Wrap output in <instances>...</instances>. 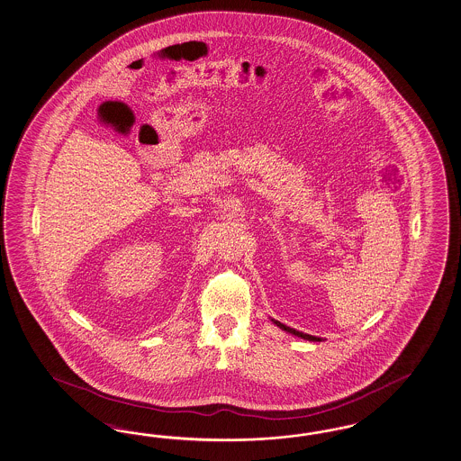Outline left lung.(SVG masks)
Here are the masks:
<instances>
[{"label": "left lung", "mask_w": 461, "mask_h": 461, "mask_svg": "<svg viewBox=\"0 0 461 461\" xmlns=\"http://www.w3.org/2000/svg\"><path fill=\"white\" fill-rule=\"evenodd\" d=\"M275 324L278 325L280 329H284L286 332H290V334H294V336L302 337V339H307V340H321L319 337L309 336V334H303V332H299V330H295V329H292V327H286L285 324H280L278 321H274Z\"/></svg>", "instance_id": "8db88e82"}]
</instances>
